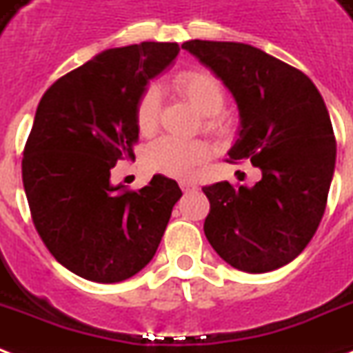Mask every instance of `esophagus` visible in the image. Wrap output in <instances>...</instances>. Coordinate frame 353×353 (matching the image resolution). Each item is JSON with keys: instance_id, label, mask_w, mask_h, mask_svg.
<instances>
[{"instance_id": "esophagus-1", "label": "esophagus", "mask_w": 353, "mask_h": 353, "mask_svg": "<svg viewBox=\"0 0 353 353\" xmlns=\"http://www.w3.org/2000/svg\"><path fill=\"white\" fill-rule=\"evenodd\" d=\"M179 187H181V190H183V192H194V190H196V185H192V183H181L179 185Z\"/></svg>"}]
</instances>
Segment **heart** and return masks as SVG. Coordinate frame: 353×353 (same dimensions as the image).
Instances as JSON below:
<instances>
[{"label": "heart", "mask_w": 353, "mask_h": 353, "mask_svg": "<svg viewBox=\"0 0 353 353\" xmlns=\"http://www.w3.org/2000/svg\"><path fill=\"white\" fill-rule=\"evenodd\" d=\"M172 90L205 117L210 129H219L223 119L226 93L221 80L205 69H187L172 78ZM161 108V93L155 85L143 91L137 104V125L142 132H151L157 127V117ZM208 157V145L196 140H179L174 137H163L151 143L148 150V164L153 170L174 177H187L198 163Z\"/></svg>", "instance_id": "heart-1"}]
</instances>
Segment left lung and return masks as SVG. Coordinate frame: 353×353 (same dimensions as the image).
Instances as JSON below:
<instances>
[{
  "label": "left lung",
  "mask_w": 353,
  "mask_h": 353,
  "mask_svg": "<svg viewBox=\"0 0 353 353\" xmlns=\"http://www.w3.org/2000/svg\"><path fill=\"white\" fill-rule=\"evenodd\" d=\"M181 48L236 101L239 129L228 157L262 172L252 187H203L205 237L236 270H279L301 254L325 211L336 159L330 112L307 74L250 44L194 39Z\"/></svg>",
  "instance_id": "left-lung-1"
}]
</instances>
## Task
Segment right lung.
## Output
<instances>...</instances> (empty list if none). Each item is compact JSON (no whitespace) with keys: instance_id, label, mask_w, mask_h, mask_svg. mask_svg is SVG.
Instances as JSON below:
<instances>
[{"instance_id":"right-lung-1","label":"right lung","mask_w":353,"mask_h":353,"mask_svg":"<svg viewBox=\"0 0 353 353\" xmlns=\"http://www.w3.org/2000/svg\"><path fill=\"white\" fill-rule=\"evenodd\" d=\"M177 54V43L108 48L56 80L39 103L23 189L44 245L82 279L112 284L142 271L181 198L163 174L137 192L110 181L117 161L134 159L138 99Z\"/></svg>"}]
</instances>
